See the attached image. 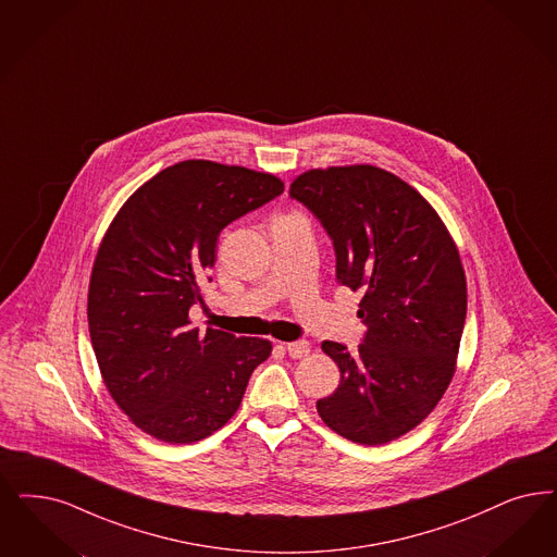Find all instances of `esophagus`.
<instances>
[{"mask_svg":"<svg viewBox=\"0 0 557 557\" xmlns=\"http://www.w3.org/2000/svg\"><path fill=\"white\" fill-rule=\"evenodd\" d=\"M309 349H311V347H309L308 341H293V343H287L288 357H293V359H304V357H308Z\"/></svg>","mask_w":557,"mask_h":557,"instance_id":"esophagus-1","label":"esophagus"}]
</instances>
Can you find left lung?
<instances>
[{"label": "left lung", "instance_id": "1", "mask_svg": "<svg viewBox=\"0 0 557 557\" xmlns=\"http://www.w3.org/2000/svg\"><path fill=\"white\" fill-rule=\"evenodd\" d=\"M288 194L326 228L336 278L363 295L357 315L368 326L357 350L322 343L341 384L315 409L355 444H388L453 382L467 318L460 253L432 205L380 166L309 169Z\"/></svg>", "mask_w": 557, "mask_h": 557}]
</instances>
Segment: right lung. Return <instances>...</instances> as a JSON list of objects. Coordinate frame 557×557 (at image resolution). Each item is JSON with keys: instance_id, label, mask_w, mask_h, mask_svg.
<instances>
[{"instance_id": "add662e5", "label": "right lung", "mask_w": 557, "mask_h": 557, "mask_svg": "<svg viewBox=\"0 0 557 557\" xmlns=\"http://www.w3.org/2000/svg\"><path fill=\"white\" fill-rule=\"evenodd\" d=\"M272 175L191 159L138 187L104 233L88 285V330L104 386L143 432L191 444L221 430L272 343L191 329L219 233L283 194Z\"/></svg>"}]
</instances>
